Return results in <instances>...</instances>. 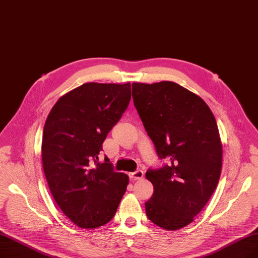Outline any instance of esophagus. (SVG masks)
Returning <instances> with one entry per match:
<instances>
[{
    "label": "esophagus",
    "mask_w": 258,
    "mask_h": 258,
    "mask_svg": "<svg viewBox=\"0 0 258 258\" xmlns=\"http://www.w3.org/2000/svg\"><path fill=\"white\" fill-rule=\"evenodd\" d=\"M143 175H144V173H143L142 170H137L135 172H132V173L128 174L130 178L134 179V180H137V179H141L143 177Z\"/></svg>",
    "instance_id": "esophagus-1"
}]
</instances>
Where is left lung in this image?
<instances>
[{"label": "left lung", "instance_id": "left-lung-1", "mask_svg": "<svg viewBox=\"0 0 258 258\" xmlns=\"http://www.w3.org/2000/svg\"><path fill=\"white\" fill-rule=\"evenodd\" d=\"M133 100L157 155L167 163L149 169L153 196L148 218L181 229L207 205L218 184L222 147L214 115L203 99L171 81L133 83Z\"/></svg>", "mask_w": 258, "mask_h": 258}]
</instances>
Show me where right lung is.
I'll use <instances>...</instances> for the list:
<instances>
[{
	"instance_id": "add662e5",
	"label": "right lung",
	"mask_w": 258,
	"mask_h": 258,
	"mask_svg": "<svg viewBox=\"0 0 258 258\" xmlns=\"http://www.w3.org/2000/svg\"><path fill=\"white\" fill-rule=\"evenodd\" d=\"M131 97V83H85L62 96L46 119L44 174L55 203L80 228L110 221L126 191L128 176L115 172L106 156L98 162V156Z\"/></svg>"
}]
</instances>
